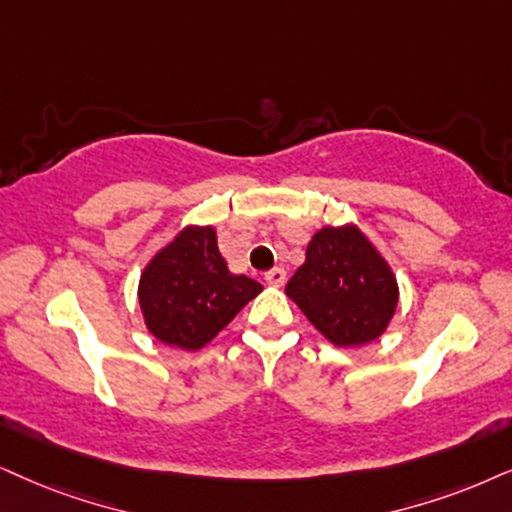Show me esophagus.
<instances>
[{
    "mask_svg": "<svg viewBox=\"0 0 512 512\" xmlns=\"http://www.w3.org/2000/svg\"><path fill=\"white\" fill-rule=\"evenodd\" d=\"M264 281H267L269 286L281 288L283 283H286V271H283V269H271V271H267V274H264Z\"/></svg>",
    "mask_w": 512,
    "mask_h": 512,
    "instance_id": "34e87169",
    "label": "esophagus"
}]
</instances>
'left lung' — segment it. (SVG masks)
<instances>
[{"mask_svg":"<svg viewBox=\"0 0 512 512\" xmlns=\"http://www.w3.org/2000/svg\"><path fill=\"white\" fill-rule=\"evenodd\" d=\"M309 323L338 347L378 340L390 326L399 286L390 264L354 224L323 226L286 286Z\"/></svg>","mask_w":512,"mask_h":512,"instance_id":"8db88e82","label":"left lung"}]
</instances>
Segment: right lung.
<instances>
[{"label":"right lung","instance_id":"add662e5","mask_svg":"<svg viewBox=\"0 0 512 512\" xmlns=\"http://www.w3.org/2000/svg\"><path fill=\"white\" fill-rule=\"evenodd\" d=\"M262 286L231 274L212 226H186L153 255L139 281L146 328L170 347H205Z\"/></svg>","mask_w":512,"mask_h":512}]
</instances>
